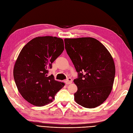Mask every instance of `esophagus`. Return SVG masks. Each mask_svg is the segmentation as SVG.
<instances>
[{
  "label": "esophagus",
  "instance_id": "obj_1",
  "mask_svg": "<svg viewBox=\"0 0 133 133\" xmlns=\"http://www.w3.org/2000/svg\"><path fill=\"white\" fill-rule=\"evenodd\" d=\"M65 82L66 84H70L72 83V79L70 78V77H69V78L67 79L65 81Z\"/></svg>",
  "mask_w": 133,
  "mask_h": 133
}]
</instances>
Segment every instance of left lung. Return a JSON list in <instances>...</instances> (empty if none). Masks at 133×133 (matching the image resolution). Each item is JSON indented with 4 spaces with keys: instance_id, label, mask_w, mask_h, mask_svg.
Wrapping results in <instances>:
<instances>
[{
    "instance_id": "left-lung-1",
    "label": "left lung",
    "mask_w": 133,
    "mask_h": 133,
    "mask_svg": "<svg viewBox=\"0 0 133 133\" xmlns=\"http://www.w3.org/2000/svg\"><path fill=\"white\" fill-rule=\"evenodd\" d=\"M65 48L78 77L75 102L93 108L103 103L111 92L116 69L113 59L99 41L92 37L65 38Z\"/></svg>"
}]
</instances>
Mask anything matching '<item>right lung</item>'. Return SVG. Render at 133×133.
I'll use <instances>...</instances> for the list:
<instances>
[{
	"instance_id": "1",
	"label": "right lung",
	"mask_w": 133,
	"mask_h": 133,
	"mask_svg": "<svg viewBox=\"0 0 133 133\" xmlns=\"http://www.w3.org/2000/svg\"><path fill=\"white\" fill-rule=\"evenodd\" d=\"M64 49L63 39L53 36L36 37L23 47L14 68V78L19 92L36 106L53 101L64 83L48 75L52 64Z\"/></svg>"
}]
</instances>
